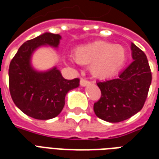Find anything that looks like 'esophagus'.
I'll list each match as a JSON object with an SVG mask.
<instances>
[{
	"label": "esophagus",
	"mask_w": 159,
	"mask_h": 159,
	"mask_svg": "<svg viewBox=\"0 0 159 159\" xmlns=\"http://www.w3.org/2000/svg\"><path fill=\"white\" fill-rule=\"evenodd\" d=\"M90 82L89 81V80L87 79H84V78H81V80H80V85L81 86H87L88 84H89Z\"/></svg>",
	"instance_id": "obj_1"
}]
</instances>
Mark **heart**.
I'll list each match as a JSON object with an SVG mask.
<instances>
[{"instance_id": "heart-1", "label": "heart", "mask_w": 159, "mask_h": 159, "mask_svg": "<svg viewBox=\"0 0 159 159\" xmlns=\"http://www.w3.org/2000/svg\"><path fill=\"white\" fill-rule=\"evenodd\" d=\"M74 59L81 65H91L93 76L107 79L117 74L124 66L128 52L123 46L100 41L76 48Z\"/></svg>"}]
</instances>
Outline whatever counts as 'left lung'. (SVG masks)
Returning a JSON list of instances; mask_svg holds the SVG:
<instances>
[{"label":"left lung","instance_id":"1","mask_svg":"<svg viewBox=\"0 0 159 159\" xmlns=\"http://www.w3.org/2000/svg\"><path fill=\"white\" fill-rule=\"evenodd\" d=\"M134 61L117 78L99 82L100 99L93 111L100 119L118 123L140 111L147 100L152 83V72L145 52L131 43Z\"/></svg>","mask_w":159,"mask_h":159}]
</instances>
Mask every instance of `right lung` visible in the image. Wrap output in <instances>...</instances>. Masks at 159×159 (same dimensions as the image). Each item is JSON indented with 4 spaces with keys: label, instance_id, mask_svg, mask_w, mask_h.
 I'll list each match as a JSON object with an SVG mask.
<instances>
[{
    "label": "right lung",
    "instance_id": "add662e5",
    "mask_svg": "<svg viewBox=\"0 0 159 159\" xmlns=\"http://www.w3.org/2000/svg\"><path fill=\"white\" fill-rule=\"evenodd\" d=\"M60 36L44 33L25 42L9 66V91L13 102L26 115L35 119L57 117L65 106L70 90L79 86V78L66 80L56 68L37 72L30 66V56L42 45L57 48Z\"/></svg>",
    "mask_w": 159,
    "mask_h": 159
}]
</instances>
